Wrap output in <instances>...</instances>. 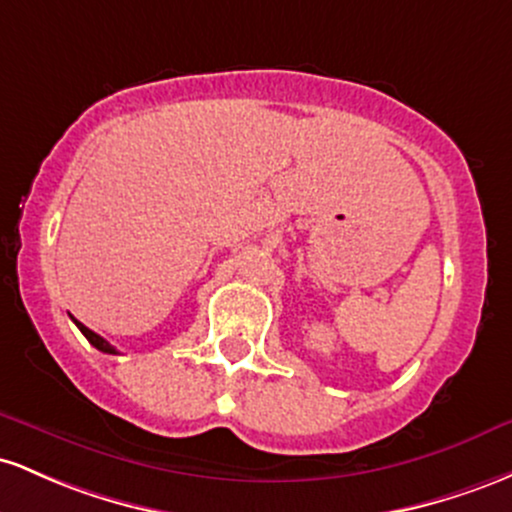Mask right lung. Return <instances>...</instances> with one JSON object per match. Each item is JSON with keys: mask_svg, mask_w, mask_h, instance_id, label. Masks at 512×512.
Here are the masks:
<instances>
[{"mask_svg": "<svg viewBox=\"0 0 512 512\" xmlns=\"http://www.w3.org/2000/svg\"><path fill=\"white\" fill-rule=\"evenodd\" d=\"M72 321H74V324H77V329L84 333V336H86V341H89L91 346H94V348H99L101 353H111V355H116V353H118V350L113 348L111 343L106 341V338H101L99 333H94V331H91V329H86V326L82 324V321H77V319H74V317H72Z\"/></svg>", "mask_w": 512, "mask_h": 512, "instance_id": "1", "label": "right lung"}]
</instances>
